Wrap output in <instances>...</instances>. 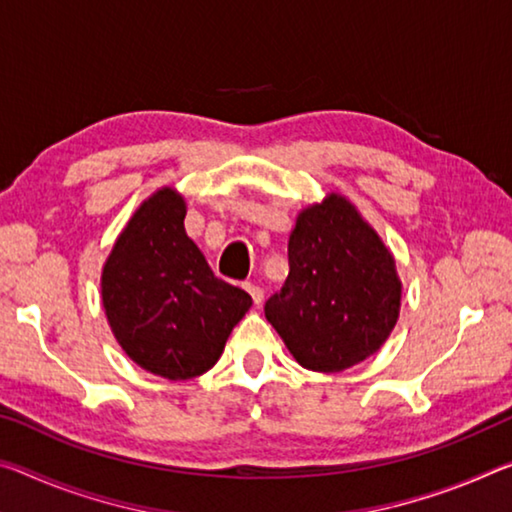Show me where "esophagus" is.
Masks as SVG:
<instances>
[{
    "mask_svg": "<svg viewBox=\"0 0 512 512\" xmlns=\"http://www.w3.org/2000/svg\"><path fill=\"white\" fill-rule=\"evenodd\" d=\"M243 289L248 291L250 296H253V300H255V305H259L264 300V289L259 287V285H253V282H243Z\"/></svg>",
    "mask_w": 512,
    "mask_h": 512,
    "instance_id": "obj_1",
    "label": "esophagus"
}]
</instances>
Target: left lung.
I'll use <instances>...</instances> for the list:
<instances>
[{"label": "left lung", "instance_id": "1", "mask_svg": "<svg viewBox=\"0 0 512 512\" xmlns=\"http://www.w3.org/2000/svg\"><path fill=\"white\" fill-rule=\"evenodd\" d=\"M401 307L394 257L339 193L303 209L289 234V275L264 312L300 367L335 373L387 342Z\"/></svg>", "mask_w": 512, "mask_h": 512}]
</instances>
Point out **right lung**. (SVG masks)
<instances>
[{
    "instance_id": "1",
    "label": "right lung",
    "mask_w": 512,
    "mask_h": 512,
    "mask_svg": "<svg viewBox=\"0 0 512 512\" xmlns=\"http://www.w3.org/2000/svg\"><path fill=\"white\" fill-rule=\"evenodd\" d=\"M186 202L164 186L136 209L102 269V305L139 367L189 380L214 367L253 298L216 278L186 237Z\"/></svg>"
}]
</instances>
